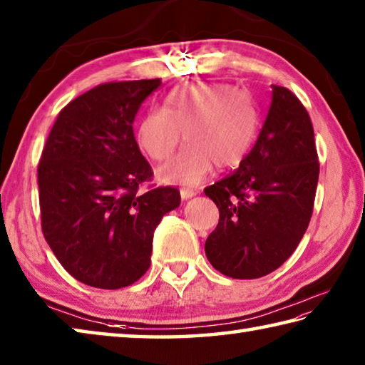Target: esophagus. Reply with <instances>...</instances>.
<instances>
[{
    "instance_id": "34e87169",
    "label": "esophagus",
    "mask_w": 365,
    "mask_h": 365,
    "mask_svg": "<svg viewBox=\"0 0 365 365\" xmlns=\"http://www.w3.org/2000/svg\"><path fill=\"white\" fill-rule=\"evenodd\" d=\"M196 195H197V191H195V190H188V188H182L180 190L182 200H191V197L196 196Z\"/></svg>"
}]
</instances>
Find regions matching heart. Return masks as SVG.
<instances>
[{"label": "heart", "mask_w": 365, "mask_h": 365, "mask_svg": "<svg viewBox=\"0 0 365 365\" xmlns=\"http://www.w3.org/2000/svg\"><path fill=\"white\" fill-rule=\"evenodd\" d=\"M187 145L160 170L164 182L193 187L218 168H235L254 145L258 110L250 94L227 83H196L172 91L164 110L151 108L137 124L140 150L155 161Z\"/></svg>", "instance_id": "b5f03b06"}]
</instances>
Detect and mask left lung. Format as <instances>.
Here are the masks:
<instances>
[{
  "instance_id": "8db88e82",
  "label": "left lung",
  "mask_w": 365,
  "mask_h": 365,
  "mask_svg": "<svg viewBox=\"0 0 365 365\" xmlns=\"http://www.w3.org/2000/svg\"><path fill=\"white\" fill-rule=\"evenodd\" d=\"M271 89L254 148L233 174L204 190L220 212L205 241V257L233 279H257L279 268L313 214L319 178L313 124L287 88Z\"/></svg>"
}]
</instances>
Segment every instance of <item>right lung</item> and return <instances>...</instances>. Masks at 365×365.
Segmentation results:
<instances>
[{
    "label": "right lung",
    "instance_id": "obj_1",
    "mask_svg": "<svg viewBox=\"0 0 365 365\" xmlns=\"http://www.w3.org/2000/svg\"><path fill=\"white\" fill-rule=\"evenodd\" d=\"M161 79L105 83L58 113L38 165L43 235L79 282L121 289L147 273L161 218L180 193L160 187L134 137L138 108Z\"/></svg>",
    "mask_w": 365,
    "mask_h": 365
}]
</instances>
